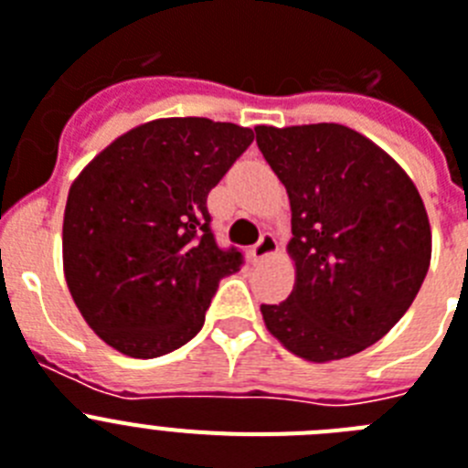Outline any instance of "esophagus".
Listing matches in <instances>:
<instances>
[{"mask_svg": "<svg viewBox=\"0 0 468 468\" xmlns=\"http://www.w3.org/2000/svg\"><path fill=\"white\" fill-rule=\"evenodd\" d=\"M275 251H278V239L273 238V233H263L261 239L250 250V254L254 261H263L266 257H273Z\"/></svg>", "mask_w": 468, "mask_h": 468, "instance_id": "obj_1", "label": "esophagus"}]
</instances>
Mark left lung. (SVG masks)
<instances>
[{
  "mask_svg": "<svg viewBox=\"0 0 468 468\" xmlns=\"http://www.w3.org/2000/svg\"><path fill=\"white\" fill-rule=\"evenodd\" d=\"M254 132L290 195L296 268L292 294L261 306L266 330L308 363L356 356L403 318L426 278L431 226L420 190L344 124Z\"/></svg>",
  "mask_w": 468,
  "mask_h": 468,
  "instance_id": "8db88e82",
  "label": "left lung"
}]
</instances>
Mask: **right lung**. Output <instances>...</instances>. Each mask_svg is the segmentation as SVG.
I'll return each instance as SVG.
<instances>
[{
    "mask_svg": "<svg viewBox=\"0 0 468 468\" xmlns=\"http://www.w3.org/2000/svg\"><path fill=\"white\" fill-rule=\"evenodd\" d=\"M251 141L230 122L162 117L122 133L72 181L65 282L108 346L157 357L202 330L218 280L242 263L217 245L207 195Z\"/></svg>",
    "mask_w": 468,
    "mask_h": 468,
    "instance_id": "right-lung-1",
    "label": "right lung"
}]
</instances>
